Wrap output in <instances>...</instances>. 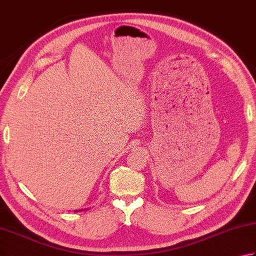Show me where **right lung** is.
Masks as SVG:
<instances>
[{"mask_svg":"<svg viewBox=\"0 0 256 256\" xmlns=\"http://www.w3.org/2000/svg\"><path fill=\"white\" fill-rule=\"evenodd\" d=\"M76 212H77V210H76Z\"/></svg>","mask_w":256,"mask_h":256,"instance_id":"add662e5","label":"right lung"}]
</instances>
